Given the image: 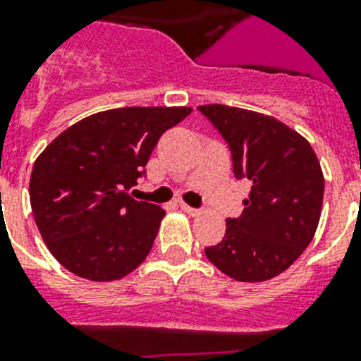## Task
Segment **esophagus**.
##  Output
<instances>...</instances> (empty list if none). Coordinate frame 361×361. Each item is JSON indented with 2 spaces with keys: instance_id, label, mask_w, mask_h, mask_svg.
<instances>
[{
  "instance_id": "1",
  "label": "esophagus",
  "mask_w": 361,
  "mask_h": 361,
  "mask_svg": "<svg viewBox=\"0 0 361 361\" xmlns=\"http://www.w3.org/2000/svg\"><path fill=\"white\" fill-rule=\"evenodd\" d=\"M181 209L185 211L187 215H190V216H198L202 213V209H196V207H190V206H187V204H181Z\"/></svg>"
}]
</instances>
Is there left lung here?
<instances>
[{"label": "left lung", "mask_w": 361, "mask_h": 361, "mask_svg": "<svg viewBox=\"0 0 361 361\" xmlns=\"http://www.w3.org/2000/svg\"><path fill=\"white\" fill-rule=\"evenodd\" d=\"M226 140L237 180L252 183L245 209L206 248L213 265L237 282L278 276L312 243L323 207L324 178L313 148L280 120L228 105L198 107Z\"/></svg>", "instance_id": "1"}]
</instances>
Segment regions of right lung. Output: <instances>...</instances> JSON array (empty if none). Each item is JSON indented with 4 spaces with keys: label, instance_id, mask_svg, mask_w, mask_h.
I'll return each instance as SVG.
<instances>
[{
    "label": "right lung",
    "instance_id": "1",
    "mask_svg": "<svg viewBox=\"0 0 361 361\" xmlns=\"http://www.w3.org/2000/svg\"><path fill=\"white\" fill-rule=\"evenodd\" d=\"M190 107H122L64 130L35 161L29 200L46 247L92 282L135 271L154 247L165 211L128 190L146 174L157 140Z\"/></svg>",
    "mask_w": 361,
    "mask_h": 361
}]
</instances>
